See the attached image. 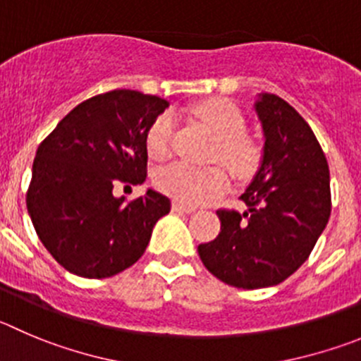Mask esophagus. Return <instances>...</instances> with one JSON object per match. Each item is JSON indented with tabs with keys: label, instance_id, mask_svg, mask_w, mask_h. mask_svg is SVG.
<instances>
[{
	"label": "esophagus",
	"instance_id": "1",
	"mask_svg": "<svg viewBox=\"0 0 361 361\" xmlns=\"http://www.w3.org/2000/svg\"><path fill=\"white\" fill-rule=\"evenodd\" d=\"M196 210V208L187 207V204L181 203H173V212H178V214H192V212Z\"/></svg>",
	"mask_w": 361,
	"mask_h": 361
}]
</instances>
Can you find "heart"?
Segmentation results:
<instances>
[{
	"instance_id": "b5f03b06",
	"label": "heart",
	"mask_w": 361,
	"mask_h": 361,
	"mask_svg": "<svg viewBox=\"0 0 361 361\" xmlns=\"http://www.w3.org/2000/svg\"><path fill=\"white\" fill-rule=\"evenodd\" d=\"M192 114L214 133V160H221L235 178L251 176L260 161V149L245 131V117L237 104L228 99H208L196 104ZM174 117L164 112L151 123L146 133V149L153 160H165L173 149ZM154 185L164 194L183 204H201L224 194L230 185L221 165L192 167L176 161L154 174Z\"/></svg>"
}]
</instances>
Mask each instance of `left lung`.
Masks as SVG:
<instances>
[{
    "label": "left lung",
    "instance_id": "8db88e82",
    "mask_svg": "<svg viewBox=\"0 0 361 361\" xmlns=\"http://www.w3.org/2000/svg\"><path fill=\"white\" fill-rule=\"evenodd\" d=\"M257 114L265 135L264 160L240 196L245 212L219 208L221 233L197 245L215 278L247 290L294 274L331 214L328 160L308 123L276 94H262Z\"/></svg>",
    "mask_w": 361,
    "mask_h": 361
}]
</instances>
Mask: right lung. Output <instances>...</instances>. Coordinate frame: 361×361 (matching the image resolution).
<instances>
[{"label":"right lung","instance_id":"obj_1","mask_svg":"<svg viewBox=\"0 0 361 361\" xmlns=\"http://www.w3.org/2000/svg\"><path fill=\"white\" fill-rule=\"evenodd\" d=\"M169 106L158 96L117 89L74 106L40 142L26 207L44 247L69 272L109 278L139 260L169 197L147 190L114 197L116 183H142L146 133Z\"/></svg>","mask_w":361,"mask_h":361}]
</instances>
